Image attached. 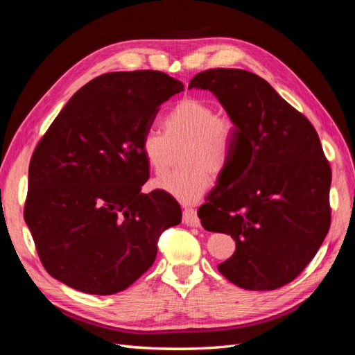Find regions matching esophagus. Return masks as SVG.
Here are the masks:
<instances>
[{
	"instance_id": "obj_1",
	"label": "esophagus",
	"mask_w": 355,
	"mask_h": 355,
	"mask_svg": "<svg viewBox=\"0 0 355 355\" xmlns=\"http://www.w3.org/2000/svg\"><path fill=\"white\" fill-rule=\"evenodd\" d=\"M184 222L189 227H200V218L197 214V210L194 207L187 206L184 209Z\"/></svg>"
}]
</instances>
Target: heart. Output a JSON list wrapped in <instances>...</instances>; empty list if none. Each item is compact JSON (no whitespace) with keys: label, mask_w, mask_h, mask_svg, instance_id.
<instances>
[{"label":"heart","mask_w":355,"mask_h":355,"mask_svg":"<svg viewBox=\"0 0 355 355\" xmlns=\"http://www.w3.org/2000/svg\"><path fill=\"white\" fill-rule=\"evenodd\" d=\"M164 135L149 130L144 135L141 151L157 175L167 168L171 146L184 144L180 163L184 167L154 180V187L180 202H194L207 191L211 171L219 175L228 167L232 154L234 128L216 116L213 106L196 98L173 105L163 120Z\"/></svg>","instance_id":"heart-1"}]
</instances>
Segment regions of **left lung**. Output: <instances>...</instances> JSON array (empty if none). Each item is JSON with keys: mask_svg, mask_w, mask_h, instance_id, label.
<instances>
[{"mask_svg": "<svg viewBox=\"0 0 355 355\" xmlns=\"http://www.w3.org/2000/svg\"><path fill=\"white\" fill-rule=\"evenodd\" d=\"M188 89L211 92L234 124L223 184L198 209L204 230L235 240L218 270L245 290L282 287L313 261L330 227L331 170L315 128L249 71H202Z\"/></svg>", "mask_w": 355, "mask_h": 355, "instance_id": "left-lung-1", "label": "left lung"}]
</instances>
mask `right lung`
<instances>
[{
	"mask_svg": "<svg viewBox=\"0 0 355 355\" xmlns=\"http://www.w3.org/2000/svg\"><path fill=\"white\" fill-rule=\"evenodd\" d=\"M179 92L184 84L159 71L103 73L51 123L31 158L25 222L53 278L106 296L151 268L182 210L158 189L141 192L149 178L141 142Z\"/></svg>",
	"mask_w": 355,
	"mask_h": 355,
	"instance_id": "right-lung-1",
	"label": "right lung"
}]
</instances>
